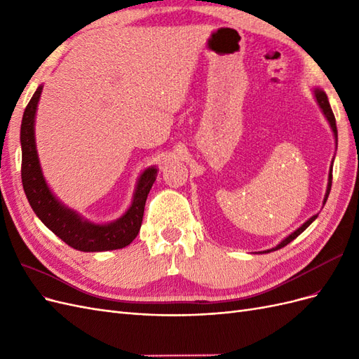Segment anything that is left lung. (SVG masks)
Listing matches in <instances>:
<instances>
[{
	"label": "left lung",
	"instance_id": "obj_1",
	"mask_svg": "<svg viewBox=\"0 0 359 359\" xmlns=\"http://www.w3.org/2000/svg\"><path fill=\"white\" fill-rule=\"evenodd\" d=\"M313 94H314V99H316V102H318V104H319V107H320L322 114L325 115V118H327V121L330 123V127H331L332 133H334V137H335V145H337V126H335V116H334L332 109H331V106H330L328 97H327V94H325V91H323V90H320V88H314V90H313ZM332 163H334V160H332ZM332 163H331L330 173H328V187H327V193H325V198H323V205L327 203V199H328V196H330V191H331V184H332ZM316 219H318V214H316V215H313V217H310V219H309L306 223L301 224L295 232H292L289 236H286L285 240L281 241L280 244H277L276 247L269 248V250H265V252H260V253H271V252H276V250H278V248H281V247L287 245L290 241L295 240V238H297L298 235H301L304 231H306L307 227H309L314 220H316Z\"/></svg>",
	"mask_w": 359,
	"mask_h": 359
}]
</instances>
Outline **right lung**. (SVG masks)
Returning a JSON list of instances; mask_svg holds the SVG:
<instances>
[{"label": "right lung", "instance_id": "obj_1", "mask_svg": "<svg viewBox=\"0 0 359 359\" xmlns=\"http://www.w3.org/2000/svg\"><path fill=\"white\" fill-rule=\"evenodd\" d=\"M43 85L31 97L20 124L22 147V184L32 211L48 229L67 245L79 252H107L124 248L139 233L148 193L157 178V168L149 166L140 173L133 193V201L119 219L109 223H94L67 205H64L43 175L36 145V114Z\"/></svg>", "mask_w": 359, "mask_h": 359}]
</instances>
